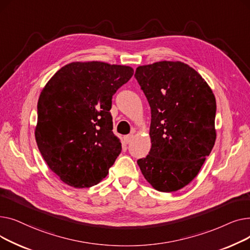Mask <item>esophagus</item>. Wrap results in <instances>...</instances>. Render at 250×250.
<instances>
[{
	"instance_id": "esophagus-1",
	"label": "esophagus",
	"mask_w": 250,
	"mask_h": 250,
	"mask_svg": "<svg viewBox=\"0 0 250 250\" xmlns=\"http://www.w3.org/2000/svg\"><path fill=\"white\" fill-rule=\"evenodd\" d=\"M133 139H134V135H133V134L126 135V136H125V137H124V142H125V144H129L130 142L133 141Z\"/></svg>"
}]
</instances>
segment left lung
<instances>
[{"label": "left lung", "instance_id": "8db88e82", "mask_svg": "<svg viewBox=\"0 0 250 250\" xmlns=\"http://www.w3.org/2000/svg\"><path fill=\"white\" fill-rule=\"evenodd\" d=\"M135 77L151 107V150L138 165L157 190L171 192L199 174L216 141V98L188 64L162 61L140 65Z\"/></svg>", "mask_w": 250, "mask_h": 250}]
</instances>
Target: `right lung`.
Segmentation results:
<instances>
[{"mask_svg": "<svg viewBox=\"0 0 250 250\" xmlns=\"http://www.w3.org/2000/svg\"><path fill=\"white\" fill-rule=\"evenodd\" d=\"M133 75L128 65L74 62L42 89L35 140L47 166L65 185L91 188L108 174L122 151L112 132L111 99Z\"/></svg>", "mask_w": 250, "mask_h": 250, "instance_id": "1", "label": "right lung"}]
</instances>
